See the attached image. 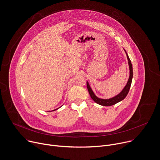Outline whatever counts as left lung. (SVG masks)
Masks as SVG:
<instances>
[{
	"mask_svg": "<svg viewBox=\"0 0 160 160\" xmlns=\"http://www.w3.org/2000/svg\"><path fill=\"white\" fill-rule=\"evenodd\" d=\"M124 51L125 52L127 60H128V63H129V78L128 81H127L126 85L125 86V87L123 88V89L122 90V91L120 93H118V94L115 96V97L110 98H108V99L100 98L98 97H97L96 94L94 93V92L92 91V89L91 88V87L89 84V82L88 81L86 82H87V84H86L87 88L89 91L91 98L93 100V101L94 102H96L98 105H100L102 106H105V107L113 105L122 101L127 97V94H128V92H129V91L130 89L131 83H132V77H133V71H132V66L131 63V61L128 56V54H127V53L126 52V51L125 50H124Z\"/></svg>",
	"mask_w": 160,
	"mask_h": 160,
	"instance_id": "left-lung-1",
	"label": "left lung"
}]
</instances>
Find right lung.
<instances>
[{"label": "right lung", "mask_w": 160, "mask_h": 160, "mask_svg": "<svg viewBox=\"0 0 160 160\" xmlns=\"http://www.w3.org/2000/svg\"><path fill=\"white\" fill-rule=\"evenodd\" d=\"M62 107V106H61ZM60 108V107H59ZM59 108H57V109H55V110H52V111H55V110H57V109H58ZM48 112H52V111H48Z\"/></svg>", "instance_id": "obj_1"}]
</instances>
